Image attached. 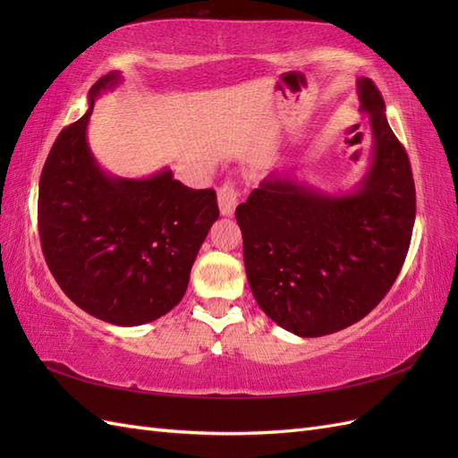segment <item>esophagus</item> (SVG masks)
I'll list each match as a JSON object with an SVG mask.
<instances>
[{
    "mask_svg": "<svg viewBox=\"0 0 458 458\" xmlns=\"http://www.w3.org/2000/svg\"><path fill=\"white\" fill-rule=\"evenodd\" d=\"M239 189L234 182H225L217 189V204H219V212L224 216H233L234 208L239 204Z\"/></svg>",
    "mask_w": 458,
    "mask_h": 458,
    "instance_id": "1",
    "label": "esophagus"
}]
</instances>
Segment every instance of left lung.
Segmentation results:
<instances>
[{
    "instance_id": "8db88e82",
    "label": "left lung",
    "mask_w": 458,
    "mask_h": 458,
    "mask_svg": "<svg viewBox=\"0 0 458 458\" xmlns=\"http://www.w3.org/2000/svg\"><path fill=\"white\" fill-rule=\"evenodd\" d=\"M357 93L374 147L353 192L330 197L273 174L234 212L258 306L303 338L361 321L395 283L411 244L417 192L407 150L372 80L359 78Z\"/></svg>"
}]
</instances>
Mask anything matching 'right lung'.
<instances>
[{"label":"right lung","mask_w":458,"mask_h":458,"mask_svg":"<svg viewBox=\"0 0 458 458\" xmlns=\"http://www.w3.org/2000/svg\"><path fill=\"white\" fill-rule=\"evenodd\" d=\"M108 72L89 89V110L55 140L39 177L38 229L47 267L78 308L137 327L174 310L219 217L214 189H189L162 170L147 179L106 175L95 162L88 120Z\"/></svg>","instance_id":"obj_1"}]
</instances>
